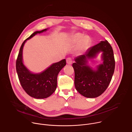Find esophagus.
<instances>
[{"instance_id":"34e87169","label":"esophagus","mask_w":132,"mask_h":132,"mask_svg":"<svg viewBox=\"0 0 132 132\" xmlns=\"http://www.w3.org/2000/svg\"><path fill=\"white\" fill-rule=\"evenodd\" d=\"M72 60L71 58L70 57H68L66 59V63L68 64H72Z\"/></svg>"}]
</instances>
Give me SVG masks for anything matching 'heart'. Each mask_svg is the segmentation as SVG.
<instances>
[{
    "label": "heart",
    "mask_w": 132,
    "mask_h": 132,
    "mask_svg": "<svg viewBox=\"0 0 132 132\" xmlns=\"http://www.w3.org/2000/svg\"><path fill=\"white\" fill-rule=\"evenodd\" d=\"M73 41L75 43L79 44V48L81 50L86 49L90 42V39L88 36H85L82 37V35L79 33L75 34L73 36Z\"/></svg>",
    "instance_id": "1"
}]
</instances>
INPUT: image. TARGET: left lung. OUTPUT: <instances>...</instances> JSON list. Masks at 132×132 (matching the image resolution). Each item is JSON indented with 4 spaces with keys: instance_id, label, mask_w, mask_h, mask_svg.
I'll list each match as a JSON object with an SVG mask.
<instances>
[{
    "instance_id": "left-lung-1",
    "label": "left lung",
    "mask_w": 132,
    "mask_h": 132,
    "mask_svg": "<svg viewBox=\"0 0 132 132\" xmlns=\"http://www.w3.org/2000/svg\"><path fill=\"white\" fill-rule=\"evenodd\" d=\"M102 51L103 64L93 71L87 66L88 59L93 58ZM72 64L75 71V86L77 91L87 98H96L105 91L115 69L113 51L108 41H101L89 48L85 55L78 56Z\"/></svg>"
}]
</instances>
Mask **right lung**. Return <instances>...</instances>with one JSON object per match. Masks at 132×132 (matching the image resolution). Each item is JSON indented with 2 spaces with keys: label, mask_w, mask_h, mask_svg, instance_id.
<instances>
[{
  "label": "right lung",
  "mask_w": 132,
  "mask_h": 132,
  "mask_svg": "<svg viewBox=\"0 0 132 132\" xmlns=\"http://www.w3.org/2000/svg\"><path fill=\"white\" fill-rule=\"evenodd\" d=\"M46 29L35 31L22 43L16 61V70L20 83L30 96L36 99H44L50 97L57 87V79L59 72L66 65L65 59L52 64L43 72L33 74L22 63V50L25 42L37 33L46 31Z\"/></svg>",
  "instance_id": "add662e5"
}]
</instances>
